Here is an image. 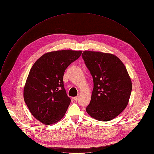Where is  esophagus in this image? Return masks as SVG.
<instances>
[{
	"label": "esophagus",
	"instance_id": "obj_1",
	"mask_svg": "<svg viewBox=\"0 0 154 154\" xmlns=\"http://www.w3.org/2000/svg\"><path fill=\"white\" fill-rule=\"evenodd\" d=\"M73 98V100H74L77 101V100H78V99H79V96L75 97H74V98Z\"/></svg>",
	"mask_w": 154,
	"mask_h": 154
}]
</instances>
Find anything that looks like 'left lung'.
<instances>
[{"label": "left lung", "instance_id": "obj_1", "mask_svg": "<svg viewBox=\"0 0 154 154\" xmlns=\"http://www.w3.org/2000/svg\"><path fill=\"white\" fill-rule=\"evenodd\" d=\"M82 57L94 80L86 112L101 121L113 119L123 111L130 98L132 81L127 69L116 56L84 51Z\"/></svg>", "mask_w": 154, "mask_h": 154}]
</instances>
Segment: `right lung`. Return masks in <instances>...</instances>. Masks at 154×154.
I'll return each instance as SVG.
<instances>
[{"label":"right lung","mask_w":154,"mask_h":154,"mask_svg":"<svg viewBox=\"0 0 154 154\" xmlns=\"http://www.w3.org/2000/svg\"><path fill=\"white\" fill-rule=\"evenodd\" d=\"M82 51L70 50L47 53L32 66L23 89L24 101L31 113L45 125L62 119L70 103L63 76L68 66Z\"/></svg>","instance_id":"1"}]
</instances>
